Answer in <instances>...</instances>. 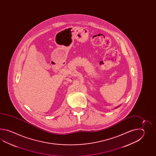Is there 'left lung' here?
Segmentation results:
<instances>
[{
	"label": "left lung",
	"instance_id": "8db88e82",
	"mask_svg": "<svg viewBox=\"0 0 156 156\" xmlns=\"http://www.w3.org/2000/svg\"><path fill=\"white\" fill-rule=\"evenodd\" d=\"M119 106H118V107H119ZM118 107H117V108H118Z\"/></svg>",
	"mask_w": 156,
	"mask_h": 156
}]
</instances>
